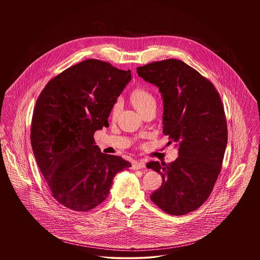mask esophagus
Instances as JSON below:
<instances>
[{"instance_id": "1", "label": "esophagus", "mask_w": 260, "mask_h": 260, "mask_svg": "<svg viewBox=\"0 0 260 260\" xmlns=\"http://www.w3.org/2000/svg\"><path fill=\"white\" fill-rule=\"evenodd\" d=\"M133 170H140V169H143V168H145V162L144 161H135L134 164H133Z\"/></svg>"}]
</instances>
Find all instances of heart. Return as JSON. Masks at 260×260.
Instances as JSON below:
<instances>
[{
  "instance_id": "obj_1",
  "label": "heart",
  "mask_w": 260,
  "mask_h": 260,
  "mask_svg": "<svg viewBox=\"0 0 260 260\" xmlns=\"http://www.w3.org/2000/svg\"><path fill=\"white\" fill-rule=\"evenodd\" d=\"M129 99L132 103L134 104V106L136 107V110L139 113L148 108L149 106H151L152 104L156 103V100L153 96V94L145 87H138L133 89L129 94ZM120 109H121V101L116 100L111 108L112 118H116L118 116Z\"/></svg>"
}]
</instances>
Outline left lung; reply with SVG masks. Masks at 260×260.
<instances>
[{"label": "left lung", "instance_id": "obj_1", "mask_svg": "<svg viewBox=\"0 0 260 260\" xmlns=\"http://www.w3.org/2000/svg\"><path fill=\"white\" fill-rule=\"evenodd\" d=\"M136 70L159 87L162 133L169 144L179 145L175 161L146 165L162 177L150 199L169 214L184 215L208 200L221 171L228 138L222 101L209 79L181 60L152 62Z\"/></svg>", "mask_w": 260, "mask_h": 260}]
</instances>
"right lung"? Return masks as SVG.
I'll return each instance as SVG.
<instances>
[{"mask_svg":"<svg viewBox=\"0 0 260 260\" xmlns=\"http://www.w3.org/2000/svg\"><path fill=\"white\" fill-rule=\"evenodd\" d=\"M131 79V70L87 59L53 77L38 98L31 145L51 196L67 209H94L108 197L116 173L132 167L101 153L93 138L109 126L112 106Z\"/></svg>","mask_w":260,"mask_h":260,"instance_id":"right-lung-1","label":"right lung"}]
</instances>
